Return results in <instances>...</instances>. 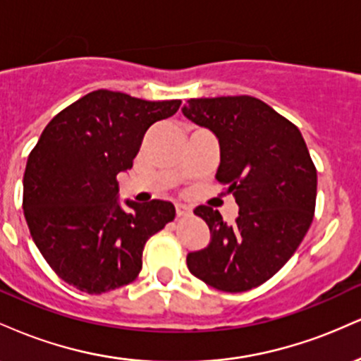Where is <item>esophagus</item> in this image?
Listing matches in <instances>:
<instances>
[{
  "label": "esophagus",
  "instance_id": "1",
  "mask_svg": "<svg viewBox=\"0 0 361 361\" xmlns=\"http://www.w3.org/2000/svg\"><path fill=\"white\" fill-rule=\"evenodd\" d=\"M192 214V209L185 204H176V215L178 217H185V215Z\"/></svg>",
  "mask_w": 361,
  "mask_h": 361
}]
</instances>
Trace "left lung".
I'll use <instances>...</instances> for the list:
<instances>
[{"label":"left lung","mask_w":361,"mask_h":361,"mask_svg":"<svg viewBox=\"0 0 361 361\" xmlns=\"http://www.w3.org/2000/svg\"><path fill=\"white\" fill-rule=\"evenodd\" d=\"M181 111L217 137L215 178L239 205L233 226L219 210L195 209L209 226L210 243L188 252L186 264L210 287L246 292L270 280L307 234L316 209V166L299 128L258 98H192Z\"/></svg>","instance_id":"left-lung-1"}]
</instances>
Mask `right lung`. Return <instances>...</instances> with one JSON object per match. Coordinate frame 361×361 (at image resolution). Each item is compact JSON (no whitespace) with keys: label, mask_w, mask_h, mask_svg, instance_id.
I'll return each mask as SVG.
<instances>
[{"label":"right lung","mask_w":361,"mask_h":361,"mask_svg":"<svg viewBox=\"0 0 361 361\" xmlns=\"http://www.w3.org/2000/svg\"><path fill=\"white\" fill-rule=\"evenodd\" d=\"M180 105L97 90L44 128L25 168L23 212L35 246L66 283L93 295L139 275L147 239L175 219V205H120L117 175L132 168L147 128Z\"/></svg>","instance_id":"1"}]
</instances>
